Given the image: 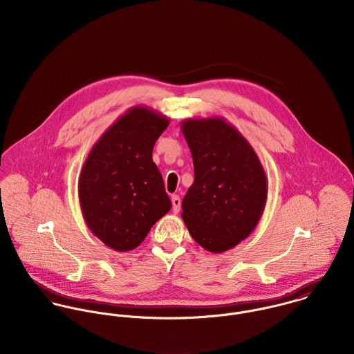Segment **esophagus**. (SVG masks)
I'll use <instances>...</instances> for the list:
<instances>
[{
	"label": "esophagus",
	"mask_w": 354,
	"mask_h": 354,
	"mask_svg": "<svg viewBox=\"0 0 354 354\" xmlns=\"http://www.w3.org/2000/svg\"><path fill=\"white\" fill-rule=\"evenodd\" d=\"M171 204H173V212L177 214L180 211V207H181V199H180L178 195L171 196Z\"/></svg>",
	"instance_id": "obj_1"
}]
</instances>
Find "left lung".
<instances>
[{"label":"left lung","instance_id":"left-lung-1","mask_svg":"<svg viewBox=\"0 0 354 354\" xmlns=\"http://www.w3.org/2000/svg\"><path fill=\"white\" fill-rule=\"evenodd\" d=\"M181 132L195 170L181 216L204 250L229 251L252 233L264 211L268 180L263 165L250 142L222 117L187 118Z\"/></svg>","mask_w":354,"mask_h":354}]
</instances>
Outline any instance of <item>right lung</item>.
Masks as SVG:
<instances>
[{
  "mask_svg": "<svg viewBox=\"0 0 354 354\" xmlns=\"http://www.w3.org/2000/svg\"><path fill=\"white\" fill-rule=\"evenodd\" d=\"M170 120L147 106L127 110L102 135L79 176L83 218L104 245L138 248L171 208L152 149Z\"/></svg>",
  "mask_w": 354,
  "mask_h": 354,
  "instance_id": "1",
  "label": "right lung"
}]
</instances>
